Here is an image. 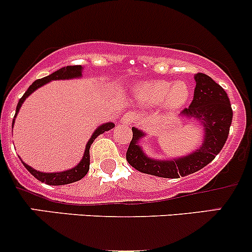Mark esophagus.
Listing matches in <instances>:
<instances>
[{
  "label": "esophagus",
  "instance_id": "1",
  "mask_svg": "<svg viewBox=\"0 0 252 252\" xmlns=\"http://www.w3.org/2000/svg\"><path fill=\"white\" fill-rule=\"evenodd\" d=\"M134 121H135V116H134V113H131V112H128V113L124 114V116L122 117V119H121L122 123L128 124V126H129V124L133 123Z\"/></svg>",
  "mask_w": 252,
  "mask_h": 252
}]
</instances>
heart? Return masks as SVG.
Here are the masks:
<instances>
[{
    "label": "heart",
    "instance_id": "heart-1",
    "mask_svg": "<svg viewBox=\"0 0 252 252\" xmlns=\"http://www.w3.org/2000/svg\"><path fill=\"white\" fill-rule=\"evenodd\" d=\"M135 95L146 105H155L164 100L168 108H178L189 98V89L182 81L173 84L166 80H152L140 84L136 88Z\"/></svg>",
    "mask_w": 252,
    "mask_h": 252
}]
</instances>
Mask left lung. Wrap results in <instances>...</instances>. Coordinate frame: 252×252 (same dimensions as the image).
Wrapping results in <instances>:
<instances>
[{"label": "left lung", "instance_id": "1", "mask_svg": "<svg viewBox=\"0 0 252 252\" xmlns=\"http://www.w3.org/2000/svg\"><path fill=\"white\" fill-rule=\"evenodd\" d=\"M196 86L191 105L182 114L201 122L205 130L202 146L194 154L172 161H157L145 156L138 141L144 133L133 128V139L126 151V161L141 173L161 178H179L195 173L215 159L224 146L233 119V110L227 93L204 73L195 74Z\"/></svg>", "mask_w": 252, "mask_h": 252}]
</instances>
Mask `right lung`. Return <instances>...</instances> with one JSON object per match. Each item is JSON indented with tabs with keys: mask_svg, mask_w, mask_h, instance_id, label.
I'll use <instances>...</instances> for the list:
<instances>
[{
	"mask_svg": "<svg viewBox=\"0 0 252 252\" xmlns=\"http://www.w3.org/2000/svg\"><path fill=\"white\" fill-rule=\"evenodd\" d=\"M81 69H83V68H81V65H67V67L61 68V69H58L57 72L52 73V74L47 75V77L35 80L34 83L29 86V89L25 91L24 95L20 97L19 102H18V105H17V110H16V114H14V118H16L17 113L19 112V108H20V106H22V103L24 102L25 98H27L28 96L32 93V91H35L36 89H39L40 86L45 85V84L48 83V81H51V80H58V79H72V78L81 77ZM13 124H14V121H13V123H12V126H13ZM113 126H114L113 123H106V124H102V126H98V128L96 129L95 133L93 134L91 139L89 140L88 144H86L85 152H84L83 159L80 161V163H79L77 167H74V168L69 169V171L58 172V173H42V172H37V171H35V169H32V167L28 166V164L24 163V162H23V164H24L25 168H27L30 173L34 175L37 180L45 183V184L64 185V184H70V183L78 182V180H80L81 178L85 177L86 173L89 172V167H90V146H91V144H93L94 140H95V139L97 138L100 134L105 133V131H107V130H111Z\"/></svg>",
	"mask_w": 252,
	"mask_h": 252,
	"instance_id": "add662e5",
	"label": "right lung"
}]
</instances>
